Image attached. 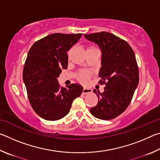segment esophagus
<instances>
[{"label": "esophagus", "instance_id": "obj_1", "mask_svg": "<svg viewBox=\"0 0 160 160\" xmlns=\"http://www.w3.org/2000/svg\"><path fill=\"white\" fill-rule=\"evenodd\" d=\"M92 92V90L90 89H88V88H84L82 90V93L83 94H88V93H90Z\"/></svg>", "mask_w": 160, "mask_h": 160}]
</instances>
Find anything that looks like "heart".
Returning a JSON list of instances; mask_svg holds the SVG:
<instances>
[{"instance_id":"b5f03b06","label":"heart","mask_w":160,"mask_h":160,"mask_svg":"<svg viewBox=\"0 0 160 160\" xmlns=\"http://www.w3.org/2000/svg\"><path fill=\"white\" fill-rule=\"evenodd\" d=\"M94 49H97V48L94 47H93V46H89V47H88V48H87V51L94 50ZM89 78H90V73L86 71H80L78 75V80H79L81 83H83V84H85L88 82Z\"/></svg>"}]
</instances>
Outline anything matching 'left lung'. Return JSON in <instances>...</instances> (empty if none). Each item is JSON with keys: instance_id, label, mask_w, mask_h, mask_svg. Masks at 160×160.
<instances>
[{"instance_id": "left-lung-1", "label": "left lung", "mask_w": 160, "mask_h": 160, "mask_svg": "<svg viewBox=\"0 0 160 160\" xmlns=\"http://www.w3.org/2000/svg\"><path fill=\"white\" fill-rule=\"evenodd\" d=\"M102 51L99 83L104 91L94 90L98 97L97 106L90 109L94 117L111 120L121 114L131 102L139 82V72L135 53L127 42L107 32L84 34Z\"/></svg>"}]
</instances>
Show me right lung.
Instances as JSON below:
<instances>
[{
  "instance_id": "add662e5",
  "label": "right lung",
  "mask_w": 160,
  "mask_h": 160,
  "mask_svg": "<svg viewBox=\"0 0 160 160\" xmlns=\"http://www.w3.org/2000/svg\"><path fill=\"white\" fill-rule=\"evenodd\" d=\"M82 34L54 33L38 40L29 49L23 70V81L32 109L42 118L57 121L69 113L83 88L79 84L61 87L58 78L67 69V51Z\"/></svg>"
}]
</instances>
